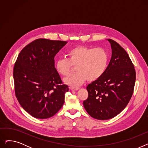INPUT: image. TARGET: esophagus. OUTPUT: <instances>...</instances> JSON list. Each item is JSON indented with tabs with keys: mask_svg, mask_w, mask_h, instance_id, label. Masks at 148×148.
<instances>
[{
	"mask_svg": "<svg viewBox=\"0 0 148 148\" xmlns=\"http://www.w3.org/2000/svg\"><path fill=\"white\" fill-rule=\"evenodd\" d=\"M70 89H71L73 91H75V90H79V88H70Z\"/></svg>",
	"mask_w": 148,
	"mask_h": 148,
	"instance_id": "1",
	"label": "esophagus"
}]
</instances>
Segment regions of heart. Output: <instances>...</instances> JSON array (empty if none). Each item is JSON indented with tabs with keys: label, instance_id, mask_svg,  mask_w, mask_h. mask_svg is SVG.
<instances>
[{
	"label": "heart",
	"instance_id": "b5f03b06",
	"mask_svg": "<svg viewBox=\"0 0 148 148\" xmlns=\"http://www.w3.org/2000/svg\"><path fill=\"white\" fill-rule=\"evenodd\" d=\"M68 59L57 60L56 68L62 75H69L76 66L77 73L64 79L68 86L77 88L88 80L95 81L101 76L107 66L108 54L103 48H92L80 46L70 50Z\"/></svg>",
	"mask_w": 148,
	"mask_h": 148
}]
</instances>
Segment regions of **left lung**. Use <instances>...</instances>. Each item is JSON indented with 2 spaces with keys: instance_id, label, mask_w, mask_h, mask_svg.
Returning <instances> with one entry per match:
<instances>
[{
  "instance_id": "1",
  "label": "left lung",
  "mask_w": 148,
  "mask_h": 148,
  "mask_svg": "<svg viewBox=\"0 0 148 148\" xmlns=\"http://www.w3.org/2000/svg\"><path fill=\"white\" fill-rule=\"evenodd\" d=\"M111 45L112 58L104 74L86 88L83 101L88 113L95 119L107 120L120 113L132 97L136 81L134 66L127 51L116 41Z\"/></svg>"
}]
</instances>
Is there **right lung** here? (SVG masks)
<instances>
[{
    "instance_id": "add662e5",
    "label": "right lung",
    "mask_w": 148,
    "mask_h": 148,
    "mask_svg": "<svg viewBox=\"0 0 148 148\" xmlns=\"http://www.w3.org/2000/svg\"><path fill=\"white\" fill-rule=\"evenodd\" d=\"M66 43L38 39L23 49L15 62V95L23 109L35 118H49L64 105L69 88L62 84L54 58Z\"/></svg>"
}]
</instances>
